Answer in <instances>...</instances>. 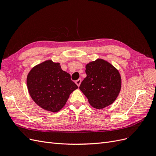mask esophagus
<instances>
[{
    "label": "esophagus",
    "mask_w": 156,
    "mask_h": 156,
    "mask_svg": "<svg viewBox=\"0 0 156 156\" xmlns=\"http://www.w3.org/2000/svg\"><path fill=\"white\" fill-rule=\"evenodd\" d=\"M81 79H79L78 80H77L76 81H75V84H77L78 87L80 86V84H81Z\"/></svg>",
    "instance_id": "1"
}]
</instances>
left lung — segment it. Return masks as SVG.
Wrapping results in <instances>:
<instances>
[{
	"label": "left lung",
	"instance_id": "8db88e82",
	"mask_svg": "<svg viewBox=\"0 0 156 156\" xmlns=\"http://www.w3.org/2000/svg\"><path fill=\"white\" fill-rule=\"evenodd\" d=\"M86 78L79 89L88 103L96 109H101L115 102L122 88L120 74L114 66L97 58L85 66Z\"/></svg>",
	"mask_w": 156,
	"mask_h": 156
}]
</instances>
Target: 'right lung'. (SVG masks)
<instances>
[{"label":"right lung","instance_id":"right-lung-1","mask_svg":"<svg viewBox=\"0 0 156 156\" xmlns=\"http://www.w3.org/2000/svg\"><path fill=\"white\" fill-rule=\"evenodd\" d=\"M28 91L32 100L43 109L56 112L66 103L78 87L58 62L48 60L36 65L27 75Z\"/></svg>","mask_w":156,"mask_h":156}]
</instances>
